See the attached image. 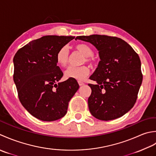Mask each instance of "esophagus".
Returning <instances> with one entry per match:
<instances>
[{
  "label": "esophagus",
  "mask_w": 156,
  "mask_h": 156,
  "mask_svg": "<svg viewBox=\"0 0 156 156\" xmlns=\"http://www.w3.org/2000/svg\"><path fill=\"white\" fill-rule=\"evenodd\" d=\"M78 83H79V85H80V86H81V85H84V83L82 82V81H78Z\"/></svg>",
  "instance_id": "34e87169"
}]
</instances>
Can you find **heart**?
Instances as JSON below:
<instances>
[{
  "label": "heart",
  "mask_w": 156,
  "mask_h": 156,
  "mask_svg": "<svg viewBox=\"0 0 156 156\" xmlns=\"http://www.w3.org/2000/svg\"><path fill=\"white\" fill-rule=\"evenodd\" d=\"M75 48L85 56L83 62H91L90 56L93 55L91 48L85 44H79L75 46ZM56 62L59 66L64 67L67 65L69 61V50L66 46H62L56 54ZM90 73V69L87 66H69L65 71V76L67 79H75L77 80H83Z\"/></svg>",
  "instance_id": "obj_1"
}]
</instances>
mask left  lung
I'll use <instances>...</instances> for the list:
<instances>
[{
    "label": "left lung",
    "mask_w": 156,
    "mask_h": 156,
    "mask_svg": "<svg viewBox=\"0 0 156 156\" xmlns=\"http://www.w3.org/2000/svg\"><path fill=\"white\" fill-rule=\"evenodd\" d=\"M90 42L98 50L100 62L90 79L96 85L91 89L88 107L95 118L114 120L122 116L134 106L143 75L139 55L125 41L101 35L77 36L75 40Z\"/></svg>",
    "instance_id": "left-lung-1"
}]
</instances>
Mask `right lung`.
Wrapping results in <instances>:
<instances>
[{"instance_id": "add662e5", "label": "right lung", "mask_w": 156, "mask_h": 156, "mask_svg": "<svg viewBox=\"0 0 156 156\" xmlns=\"http://www.w3.org/2000/svg\"><path fill=\"white\" fill-rule=\"evenodd\" d=\"M73 36H46L21 48L13 58V80L21 104L35 118L55 121L67 112L79 85L75 79L60 82L63 73L56 54Z\"/></svg>"}]
</instances>
